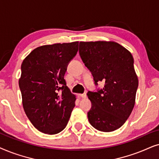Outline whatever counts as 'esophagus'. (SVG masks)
Returning <instances> with one entry per match:
<instances>
[{"instance_id": "1", "label": "esophagus", "mask_w": 159, "mask_h": 159, "mask_svg": "<svg viewBox=\"0 0 159 159\" xmlns=\"http://www.w3.org/2000/svg\"><path fill=\"white\" fill-rule=\"evenodd\" d=\"M78 97H81V98H86V93H84V94H78Z\"/></svg>"}]
</instances>
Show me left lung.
I'll return each instance as SVG.
<instances>
[{"mask_svg":"<svg viewBox=\"0 0 159 159\" xmlns=\"http://www.w3.org/2000/svg\"><path fill=\"white\" fill-rule=\"evenodd\" d=\"M79 54L94 78V84L105 82L103 89L89 91L92 107L89 121L104 132L120 128L134 106L138 78L131 53L113 41L80 42Z\"/></svg>","mask_w":159,"mask_h":159,"instance_id":"8db88e82","label":"left lung"}]
</instances>
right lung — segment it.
Listing matches in <instances>:
<instances>
[{"mask_svg": "<svg viewBox=\"0 0 159 159\" xmlns=\"http://www.w3.org/2000/svg\"><path fill=\"white\" fill-rule=\"evenodd\" d=\"M78 50V41L45 45L23 60L19 81L23 107L40 132L57 134L68 123L76 98L64 76Z\"/></svg>", "mask_w": 159, "mask_h": 159, "instance_id": "obj_1", "label": "right lung"}]
</instances>
